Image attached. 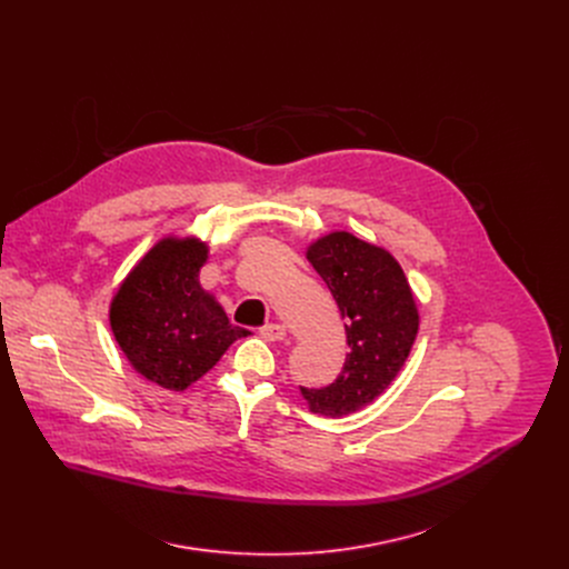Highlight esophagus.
Segmentation results:
<instances>
[{
  "instance_id": "1",
  "label": "esophagus",
  "mask_w": 569,
  "mask_h": 569,
  "mask_svg": "<svg viewBox=\"0 0 569 569\" xmlns=\"http://www.w3.org/2000/svg\"><path fill=\"white\" fill-rule=\"evenodd\" d=\"M261 338L266 342H281V340H286V329L281 327V323H266V327L261 329Z\"/></svg>"
}]
</instances>
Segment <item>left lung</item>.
<instances>
[{
  "instance_id": "left-lung-1",
  "label": "left lung",
  "mask_w": 569,
  "mask_h": 569,
  "mask_svg": "<svg viewBox=\"0 0 569 569\" xmlns=\"http://www.w3.org/2000/svg\"><path fill=\"white\" fill-rule=\"evenodd\" d=\"M306 259L340 308L349 353L331 385L299 389L315 415L340 419L373 402L398 376L419 333V310L398 261L349 231L317 238Z\"/></svg>"
}]
</instances>
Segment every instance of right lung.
<instances>
[{"instance_id":"1","label":"right lung","mask_w":569,"mask_h":569,"mask_svg":"<svg viewBox=\"0 0 569 569\" xmlns=\"http://www.w3.org/2000/svg\"><path fill=\"white\" fill-rule=\"evenodd\" d=\"M207 259L209 248L200 238H161L110 303L114 340L132 369L171 391L200 380L238 338L248 336L200 286Z\"/></svg>"}]
</instances>
